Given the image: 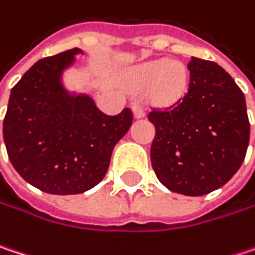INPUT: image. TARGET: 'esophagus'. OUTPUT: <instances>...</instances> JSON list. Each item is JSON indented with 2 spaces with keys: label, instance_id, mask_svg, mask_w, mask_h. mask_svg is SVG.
<instances>
[{
  "label": "esophagus",
  "instance_id": "obj_1",
  "mask_svg": "<svg viewBox=\"0 0 255 255\" xmlns=\"http://www.w3.org/2000/svg\"><path fill=\"white\" fill-rule=\"evenodd\" d=\"M132 112H134V117L135 118H143L144 117V108L141 106V104H138V102H135V104L132 105Z\"/></svg>",
  "mask_w": 255,
  "mask_h": 255
}]
</instances>
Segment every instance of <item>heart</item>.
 Segmentation results:
<instances>
[{"label": "heart", "instance_id": "1", "mask_svg": "<svg viewBox=\"0 0 255 255\" xmlns=\"http://www.w3.org/2000/svg\"><path fill=\"white\" fill-rule=\"evenodd\" d=\"M129 83L135 89L150 87L151 99L157 104H174L187 90L188 73L181 62L157 59L134 68L129 73Z\"/></svg>", "mask_w": 255, "mask_h": 255}]
</instances>
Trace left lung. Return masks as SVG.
I'll return each instance as SVG.
<instances>
[{
  "mask_svg": "<svg viewBox=\"0 0 255 255\" xmlns=\"http://www.w3.org/2000/svg\"><path fill=\"white\" fill-rule=\"evenodd\" d=\"M184 98L166 109L151 108L156 128L153 171L171 191L204 196L225 185L243 165L250 141L245 96L213 61L193 57Z\"/></svg>",
  "mask_w": 255,
  "mask_h": 255,
  "instance_id": "8db88e82",
  "label": "left lung"
}]
</instances>
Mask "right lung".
<instances>
[{
	"instance_id": "1",
	"label": "right lung",
	"mask_w": 255,
	"mask_h": 255,
	"mask_svg": "<svg viewBox=\"0 0 255 255\" xmlns=\"http://www.w3.org/2000/svg\"><path fill=\"white\" fill-rule=\"evenodd\" d=\"M79 48L39 59L11 89L2 134L8 159L24 181L49 194H80L98 185L115 144L132 124L126 108L104 114L89 96H71L61 73Z\"/></svg>"
}]
</instances>
